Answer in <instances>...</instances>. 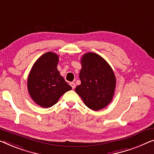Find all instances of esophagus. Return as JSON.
Here are the masks:
<instances>
[{
    "mask_svg": "<svg viewBox=\"0 0 154 154\" xmlns=\"http://www.w3.org/2000/svg\"><path fill=\"white\" fill-rule=\"evenodd\" d=\"M70 85L71 86V87H72V89H75V86H76V85H75V84L74 83V82H71V83L70 84Z\"/></svg>",
    "mask_w": 154,
    "mask_h": 154,
    "instance_id": "esophagus-1",
    "label": "esophagus"
}]
</instances>
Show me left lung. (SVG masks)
Wrapping results in <instances>:
<instances>
[{
    "label": "left lung",
    "mask_w": 154,
    "mask_h": 154,
    "mask_svg": "<svg viewBox=\"0 0 154 154\" xmlns=\"http://www.w3.org/2000/svg\"><path fill=\"white\" fill-rule=\"evenodd\" d=\"M81 64V84L75 88V92L89 109H104L111 103L116 91V77L113 69L103 57L94 52L82 55Z\"/></svg>",
    "instance_id": "obj_1"
}]
</instances>
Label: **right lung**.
Returning <instances> with one entry per match:
<instances>
[{
    "instance_id": "add662e5",
    "label": "right lung",
    "mask_w": 154,
    "mask_h": 154,
    "mask_svg": "<svg viewBox=\"0 0 154 154\" xmlns=\"http://www.w3.org/2000/svg\"><path fill=\"white\" fill-rule=\"evenodd\" d=\"M59 55L48 52L41 56L27 77V90L32 99L43 108H50L61 96L72 89L57 69Z\"/></svg>"
}]
</instances>
